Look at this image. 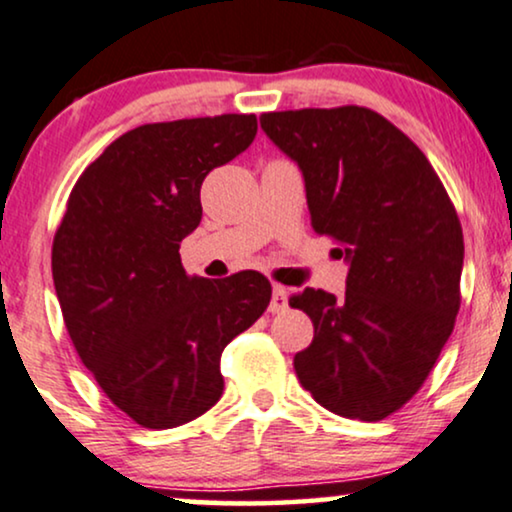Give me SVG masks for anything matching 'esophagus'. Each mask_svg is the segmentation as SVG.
<instances>
[{
  "instance_id": "34e87169",
  "label": "esophagus",
  "mask_w": 512,
  "mask_h": 512,
  "mask_svg": "<svg viewBox=\"0 0 512 512\" xmlns=\"http://www.w3.org/2000/svg\"><path fill=\"white\" fill-rule=\"evenodd\" d=\"M287 306H289V294H287V289H285V287H275V289H273V296H270L268 311H270V313H282V311H287Z\"/></svg>"
}]
</instances>
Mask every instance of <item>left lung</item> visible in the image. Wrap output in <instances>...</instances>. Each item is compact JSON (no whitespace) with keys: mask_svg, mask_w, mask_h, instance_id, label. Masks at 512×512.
I'll return each mask as SVG.
<instances>
[{"mask_svg":"<svg viewBox=\"0 0 512 512\" xmlns=\"http://www.w3.org/2000/svg\"><path fill=\"white\" fill-rule=\"evenodd\" d=\"M306 182L311 225L349 263L342 299L306 287L301 387L342 418L377 422L425 384L460 308L463 227L427 156L365 106L263 113Z\"/></svg>","mask_w":512,"mask_h":512,"instance_id":"8db88e82","label":"left lung"}]
</instances>
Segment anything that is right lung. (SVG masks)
I'll list each match as a JSON object with an SVG mask.
<instances>
[{"label": "right lung", "mask_w": 512, "mask_h": 512, "mask_svg": "<svg viewBox=\"0 0 512 512\" xmlns=\"http://www.w3.org/2000/svg\"><path fill=\"white\" fill-rule=\"evenodd\" d=\"M254 113L147 123L82 170L54 235L52 275L80 361L149 430L204 415L223 394L220 353L270 304L268 277L187 275L180 242L201 182L254 142Z\"/></svg>", "instance_id": "1"}]
</instances>
